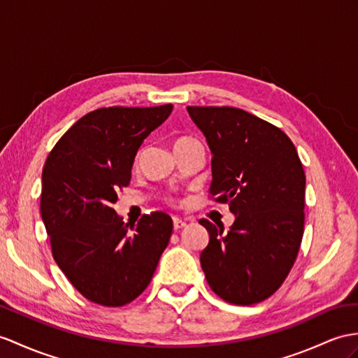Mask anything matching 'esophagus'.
<instances>
[{
	"label": "esophagus",
	"mask_w": 358,
	"mask_h": 358,
	"mask_svg": "<svg viewBox=\"0 0 358 358\" xmlns=\"http://www.w3.org/2000/svg\"><path fill=\"white\" fill-rule=\"evenodd\" d=\"M173 226H174V229H182V228H185L187 226V222L185 220H182V219H179V217H174L173 219Z\"/></svg>",
	"instance_id": "1"
}]
</instances>
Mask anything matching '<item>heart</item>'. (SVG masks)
<instances>
[{
    "mask_svg": "<svg viewBox=\"0 0 358 358\" xmlns=\"http://www.w3.org/2000/svg\"><path fill=\"white\" fill-rule=\"evenodd\" d=\"M194 139H191V138H180V139H178L176 141V145H179V144H187V143H193ZM138 159H139V155H136V158H135V164H138Z\"/></svg>",
    "mask_w": 358,
    "mask_h": 358,
    "instance_id": "1",
    "label": "heart"
}]
</instances>
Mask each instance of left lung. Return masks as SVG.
Segmentation results:
<instances>
[{
  "mask_svg": "<svg viewBox=\"0 0 358 358\" xmlns=\"http://www.w3.org/2000/svg\"><path fill=\"white\" fill-rule=\"evenodd\" d=\"M211 149L209 194L228 203V234L202 219L209 232L200 264L211 290L235 305L272 296L289 275L303 235L305 173L292 139L280 127L229 106H188Z\"/></svg>",
  "mask_w": 358,
  "mask_h": 358,
  "instance_id": "obj_1",
  "label": "left lung"
}]
</instances>
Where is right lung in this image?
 I'll list each match as a JSON object with an SVG mask.
<instances>
[{"mask_svg": "<svg viewBox=\"0 0 358 358\" xmlns=\"http://www.w3.org/2000/svg\"><path fill=\"white\" fill-rule=\"evenodd\" d=\"M171 109H95L65 132L43 165L41 215L53 258L91 302L121 307L136 299L169 245V214H144L130 234L112 205L129 185L138 149Z\"/></svg>", "mask_w": 358, "mask_h": 358, "instance_id": "obj_1", "label": "right lung"}]
</instances>
